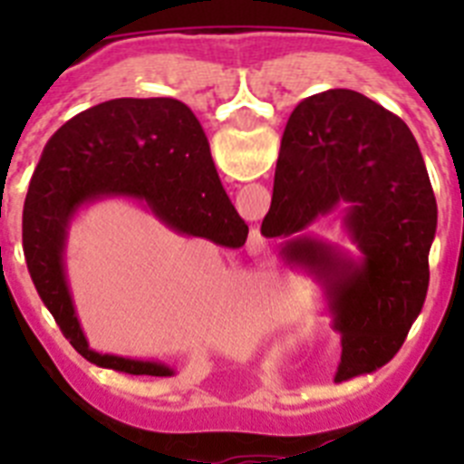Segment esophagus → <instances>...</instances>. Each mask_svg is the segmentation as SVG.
Segmentation results:
<instances>
[{"instance_id":"obj_1","label":"esophagus","mask_w":464,"mask_h":464,"mask_svg":"<svg viewBox=\"0 0 464 464\" xmlns=\"http://www.w3.org/2000/svg\"><path fill=\"white\" fill-rule=\"evenodd\" d=\"M260 246H262V237H253L251 248H248V251H260Z\"/></svg>"}]
</instances>
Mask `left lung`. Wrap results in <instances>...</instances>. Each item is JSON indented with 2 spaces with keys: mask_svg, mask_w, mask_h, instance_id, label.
Returning a JSON list of instances; mask_svg holds the SVG:
<instances>
[{
  "mask_svg": "<svg viewBox=\"0 0 464 464\" xmlns=\"http://www.w3.org/2000/svg\"><path fill=\"white\" fill-rule=\"evenodd\" d=\"M343 216L353 252L321 240L310 225ZM437 199L411 130L355 90L299 102L281 139L262 235L278 257L321 285L342 332L334 381L383 367L423 309Z\"/></svg>",
  "mask_w": 464,
  "mask_h": 464,
  "instance_id": "obj_1",
  "label": "left lung"
}]
</instances>
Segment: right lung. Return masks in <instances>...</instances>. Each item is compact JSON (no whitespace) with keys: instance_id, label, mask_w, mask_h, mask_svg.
Segmentation results:
<instances>
[{"instance_id":"obj_1","label":"right lung","mask_w":464,"mask_h":464,"mask_svg":"<svg viewBox=\"0 0 464 464\" xmlns=\"http://www.w3.org/2000/svg\"><path fill=\"white\" fill-rule=\"evenodd\" d=\"M102 199L139 204L179 235L241 248L248 237L213 165L197 116L171 97L111 100L64 122L46 143L23 208V251L36 293L76 351L125 374L174 376L158 360L90 348L67 281L73 218Z\"/></svg>"}]
</instances>
